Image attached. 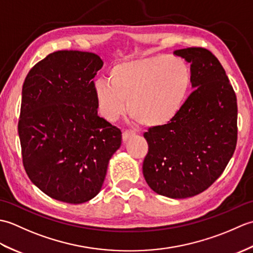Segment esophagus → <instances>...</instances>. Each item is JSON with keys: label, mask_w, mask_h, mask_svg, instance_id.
Listing matches in <instances>:
<instances>
[{"label": "esophagus", "mask_w": 253, "mask_h": 253, "mask_svg": "<svg viewBox=\"0 0 253 253\" xmlns=\"http://www.w3.org/2000/svg\"><path fill=\"white\" fill-rule=\"evenodd\" d=\"M133 136H135V132H133V131H128V130L124 131V132H123V141H124V142H127V141L129 140L130 138H132Z\"/></svg>", "instance_id": "esophagus-1"}]
</instances>
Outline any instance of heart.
<instances>
[{"mask_svg": "<svg viewBox=\"0 0 253 253\" xmlns=\"http://www.w3.org/2000/svg\"><path fill=\"white\" fill-rule=\"evenodd\" d=\"M191 84V72L182 58L164 54L117 62L107 80L93 84L100 115L115 122L127 111L147 128L162 127L178 115Z\"/></svg>", "mask_w": 253, "mask_h": 253, "instance_id": "obj_1", "label": "heart"}]
</instances>
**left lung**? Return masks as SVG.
<instances>
[{
    "label": "left lung",
    "mask_w": 253,
    "mask_h": 253,
    "mask_svg": "<svg viewBox=\"0 0 253 253\" xmlns=\"http://www.w3.org/2000/svg\"><path fill=\"white\" fill-rule=\"evenodd\" d=\"M190 63L195 89L174 121L144 132V179L161 196L199 195L222 175L237 143V99L225 69L203 47L176 50Z\"/></svg>",
    "instance_id": "1"
}]
</instances>
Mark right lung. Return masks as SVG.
I'll return each instance as SVG.
<instances>
[{
    "label": "right lung",
    "mask_w": 253,
    "mask_h": 253,
    "mask_svg": "<svg viewBox=\"0 0 253 253\" xmlns=\"http://www.w3.org/2000/svg\"><path fill=\"white\" fill-rule=\"evenodd\" d=\"M103 66L91 52L57 51L24 82L18 122L30 180L58 201L79 204L100 192L122 131L98 115L93 78Z\"/></svg>",
    "instance_id": "add662e5"
}]
</instances>
